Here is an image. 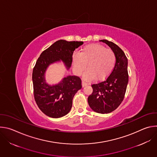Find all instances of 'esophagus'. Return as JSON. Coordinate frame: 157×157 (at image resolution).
<instances>
[{
  "mask_svg": "<svg viewBox=\"0 0 157 157\" xmlns=\"http://www.w3.org/2000/svg\"><path fill=\"white\" fill-rule=\"evenodd\" d=\"M87 84H87V82H86L85 81H84L82 82V86L83 87H85V86H87Z\"/></svg>",
  "mask_w": 157,
  "mask_h": 157,
  "instance_id": "obj_1",
  "label": "esophagus"
}]
</instances>
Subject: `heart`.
<instances>
[{"mask_svg":"<svg viewBox=\"0 0 157 157\" xmlns=\"http://www.w3.org/2000/svg\"><path fill=\"white\" fill-rule=\"evenodd\" d=\"M116 62L114 52L100 44H91L84 47L80 53L73 56V69L77 75H80L87 68L84 78L91 81L106 79L113 72Z\"/></svg>","mask_w":157,"mask_h":157,"instance_id":"heart-1","label":"heart"}]
</instances>
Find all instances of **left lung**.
<instances>
[{"label": "left lung", "instance_id": "obj_1", "mask_svg": "<svg viewBox=\"0 0 157 157\" xmlns=\"http://www.w3.org/2000/svg\"><path fill=\"white\" fill-rule=\"evenodd\" d=\"M100 41L106 43L114 52L116 62L113 72L105 81L91 85L93 91L87 101L96 113L108 114L116 109L124 98L128 82V60L116 44L107 40Z\"/></svg>", "mask_w": 157, "mask_h": 157}]
</instances>
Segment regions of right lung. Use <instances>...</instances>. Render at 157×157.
Returning a JSON list of instances; mask_svg holds the SVG:
<instances>
[{"label": "right lung", "instance_id": "right-lung-1", "mask_svg": "<svg viewBox=\"0 0 157 157\" xmlns=\"http://www.w3.org/2000/svg\"><path fill=\"white\" fill-rule=\"evenodd\" d=\"M82 44V41L58 40L44 50L36 62L32 73L34 98L39 109L47 116L59 118L68 114L73 97L82 85L76 76H68L57 84L49 85L44 76L46 70L51 64L60 60L69 70L74 51Z\"/></svg>", "mask_w": 157, "mask_h": 157}]
</instances>
